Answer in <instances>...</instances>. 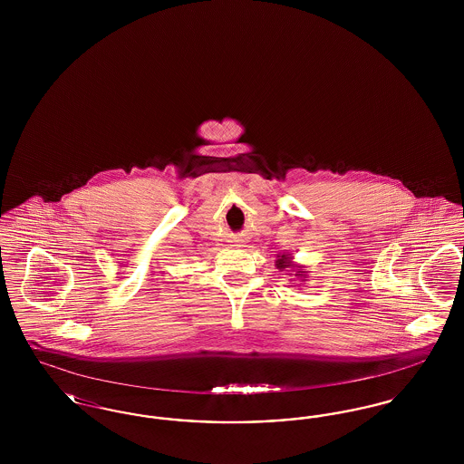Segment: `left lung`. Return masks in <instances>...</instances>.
Returning a JSON list of instances; mask_svg holds the SVG:
<instances>
[{"mask_svg":"<svg viewBox=\"0 0 464 464\" xmlns=\"http://www.w3.org/2000/svg\"><path fill=\"white\" fill-rule=\"evenodd\" d=\"M275 266H276V269H280V271H288L287 275H292L294 278H297L301 284H297V285H303L304 282H306V278H308V271H306V266L297 265V263H294V257L290 256V254H278L276 256V261H275ZM294 278H290L292 282H294ZM295 287V285H294Z\"/></svg>","mask_w":464,"mask_h":464,"instance_id":"obj_1","label":"left lung"}]
</instances>
